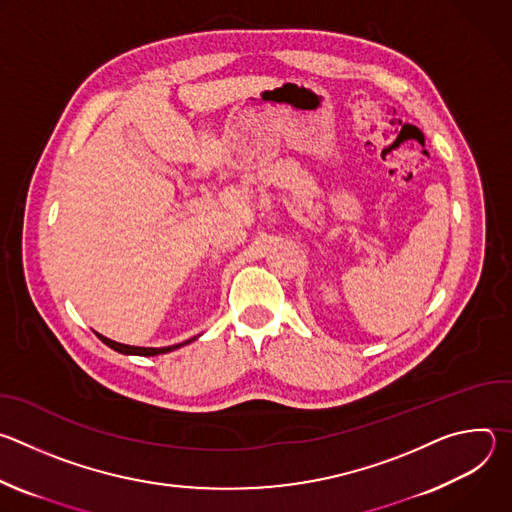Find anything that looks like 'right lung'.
Instances as JSON below:
<instances>
[{
    "mask_svg": "<svg viewBox=\"0 0 512 512\" xmlns=\"http://www.w3.org/2000/svg\"><path fill=\"white\" fill-rule=\"evenodd\" d=\"M109 348H113V350H117V352H121V354H137V356H156V354H166V352H170V350H176V348H180V346H184V344H188V342H192V340H186V342H182V344H174V346H164V348H143V346H127V344H119V342H113V340H109V338H105V336H101V334H97Z\"/></svg>",
    "mask_w": 512,
    "mask_h": 512,
    "instance_id": "1",
    "label": "right lung"
}]
</instances>
